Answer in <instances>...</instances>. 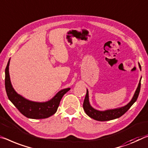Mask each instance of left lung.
Here are the masks:
<instances>
[{
    "mask_svg": "<svg viewBox=\"0 0 148 148\" xmlns=\"http://www.w3.org/2000/svg\"><path fill=\"white\" fill-rule=\"evenodd\" d=\"M140 64H139V67L140 69ZM141 78L138 84V88L136 90L134 94L133 97L130 102L128 103L127 105L125 106L116 108V109H109L105 110V111H99L93 108L91 106L90 103V101H89V92L88 90H87L86 95L85 97V99L83 103V108L84 110L85 111L86 114L90 117V118L94 119V120L98 121H107L113 120V119H118L121 116H123L125 112L130 109V107L137 100L138 95H139L140 91V86H141Z\"/></svg>",
    "mask_w": 148,
    "mask_h": 148,
    "instance_id": "left-lung-1",
    "label": "left lung"
}]
</instances>
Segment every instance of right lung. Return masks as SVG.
I'll return each instance as SVG.
<instances>
[{
  "label": "right lung",
  "instance_id": "add662e5",
  "mask_svg": "<svg viewBox=\"0 0 148 148\" xmlns=\"http://www.w3.org/2000/svg\"><path fill=\"white\" fill-rule=\"evenodd\" d=\"M9 59L5 69V88L9 100L23 115L33 119H46L52 116L57 111L60 101L70 88L60 90L52 99L45 102H36L28 100L16 92L12 86L9 74Z\"/></svg>",
  "mask_w": 148,
  "mask_h": 148
}]
</instances>
